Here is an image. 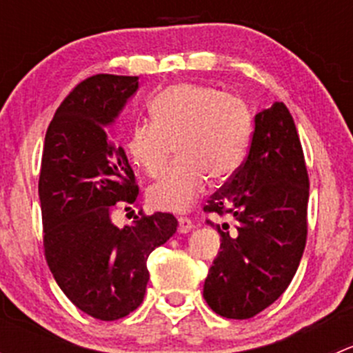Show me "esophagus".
I'll return each instance as SVG.
<instances>
[{"label": "esophagus", "mask_w": 353, "mask_h": 353, "mask_svg": "<svg viewBox=\"0 0 353 353\" xmlns=\"http://www.w3.org/2000/svg\"><path fill=\"white\" fill-rule=\"evenodd\" d=\"M177 223H179L177 230H179L181 234H188L194 227V223L191 222V219H188V216H179V219H177Z\"/></svg>", "instance_id": "1"}]
</instances>
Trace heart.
I'll return each instance as SVG.
<instances>
[{
	"label": "heart",
	"instance_id": "obj_1",
	"mask_svg": "<svg viewBox=\"0 0 353 353\" xmlns=\"http://www.w3.org/2000/svg\"><path fill=\"white\" fill-rule=\"evenodd\" d=\"M152 123H138L126 138V154L147 176L159 177L176 145L177 162L148 190L160 212H184L206 179L220 183L243 162L251 138V114L241 99L199 83H177L152 99Z\"/></svg>",
	"mask_w": 353,
	"mask_h": 353
}]
</instances>
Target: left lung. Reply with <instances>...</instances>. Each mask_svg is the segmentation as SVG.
<instances>
[{
	"mask_svg": "<svg viewBox=\"0 0 353 353\" xmlns=\"http://www.w3.org/2000/svg\"><path fill=\"white\" fill-rule=\"evenodd\" d=\"M309 177L297 128L283 102L254 116L243 165L205 212L230 213L236 230L206 220L220 234V252L203 287L206 304L229 319H249L285 292L307 239Z\"/></svg>",
	"mask_w": 353,
	"mask_h": 353,
	"instance_id": "obj_1",
	"label": "left lung"
}]
</instances>
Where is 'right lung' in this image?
<instances>
[{"label": "right lung", "instance_id": "obj_1", "mask_svg": "<svg viewBox=\"0 0 353 353\" xmlns=\"http://www.w3.org/2000/svg\"><path fill=\"white\" fill-rule=\"evenodd\" d=\"M138 77L95 74L78 83L48 128L41 199L44 252L56 283L80 311L116 321L143 302L147 259L177 230L176 216L157 212L112 223L116 205H134L138 186L123 147L108 133Z\"/></svg>", "mask_w": 353, "mask_h": 353}]
</instances>
